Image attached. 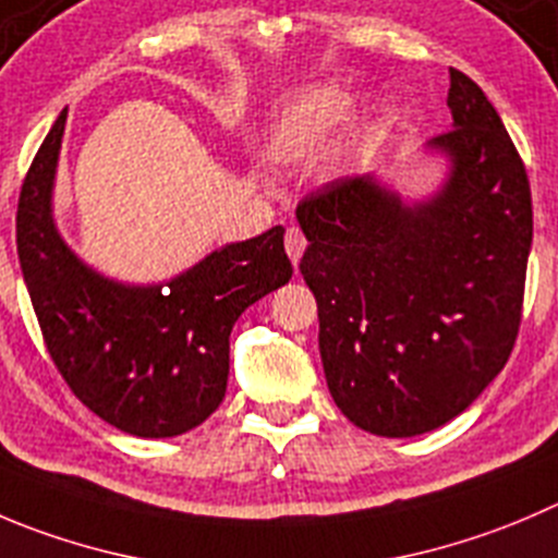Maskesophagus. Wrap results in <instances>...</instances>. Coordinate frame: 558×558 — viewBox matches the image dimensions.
Instances as JSON below:
<instances>
[{
	"instance_id": "1",
	"label": "esophagus",
	"mask_w": 558,
	"mask_h": 558,
	"mask_svg": "<svg viewBox=\"0 0 558 558\" xmlns=\"http://www.w3.org/2000/svg\"><path fill=\"white\" fill-rule=\"evenodd\" d=\"M284 248H288L290 259H293V265L299 268L301 254H304V248H306V238H304V232L299 230V227H290V230L284 232Z\"/></svg>"
}]
</instances>
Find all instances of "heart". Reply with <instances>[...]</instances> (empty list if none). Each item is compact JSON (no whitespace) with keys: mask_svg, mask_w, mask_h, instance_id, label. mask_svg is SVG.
<instances>
[{"mask_svg":"<svg viewBox=\"0 0 558 558\" xmlns=\"http://www.w3.org/2000/svg\"><path fill=\"white\" fill-rule=\"evenodd\" d=\"M353 95L339 84H323L299 95L293 104L276 117L268 134V150L279 158L304 156L337 134L339 125L348 120Z\"/></svg>","mask_w":558,"mask_h":558,"instance_id":"1","label":"heart"}]
</instances>
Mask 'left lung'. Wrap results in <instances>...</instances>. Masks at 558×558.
<instances>
[{
    "label": "left lung",
    "mask_w": 558,
    "mask_h": 558,
    "mask_svg": "<svg viewBox=\"0 0 558 558\" xmlns=\"http://www.w3.org/2000/svg\"><path fill=\"white\" fill-rule=\"evenodd\" d=\"M444 189L408 208L369 174L295 208L315 293L320 359L339 411L367 433L411 438L463 413L504 369L523 315L532 189L501 117L449 68Z\"/></svg>",
    "instance_id": "8db88e82"
}]
</instances>
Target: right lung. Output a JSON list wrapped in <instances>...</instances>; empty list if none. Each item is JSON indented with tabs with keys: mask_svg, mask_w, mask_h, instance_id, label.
I'll use <instances>...</instances> for the list:
<instances>
[{
	"mask_svg": "<svg viewBox=\"0 0 558 558\" xmlns=\"http://www.w3.org/2000/svg\"><path fill=\"white\" fill-rule=\"evenodd\" d=\"M65 114L57 117L21 183L15 246L46 350L73 395L140 438H172L221 405L230 331L241 312L293 276L284 230L230 243L161 288L95 274L51 219Z\"/></svg>",
	"mask_w": 558,
	"mask_h": 558,
	"instance_id": "add662e5",
	"label": "right lung"
}]
</instances>
